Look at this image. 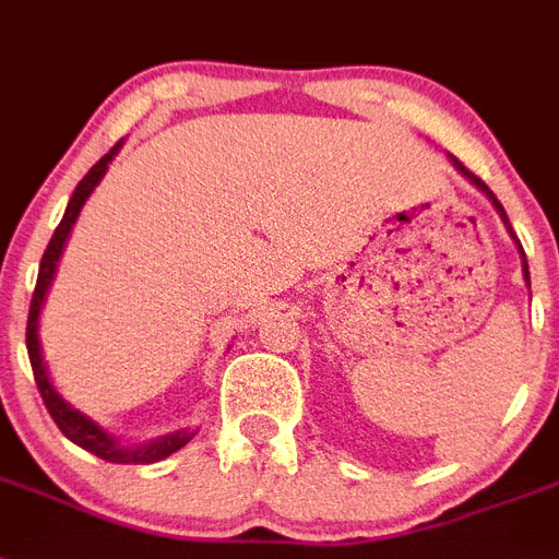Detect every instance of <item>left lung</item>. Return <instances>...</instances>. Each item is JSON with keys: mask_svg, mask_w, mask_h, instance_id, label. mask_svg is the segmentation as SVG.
<instances>
[{"mask_svg": "<svg viewBox=\"0 0 559 559\" xmlns=\"http://www.w3.org/2000/svg\"><path fill=\"white\" fill-rule=\"evenodd\" d=\"M449 162H452V167H454V170L461 173V176H463V178H468V181H472V185H475V187H477V190H480V192H483V195H486V199H489V201H491V207H495V210H497V215H500V222H503V227H506V229H509V236H511V241L518 243L520 261H523V281H526V287H532V278H528V264H526V252H523V243H520V241H518V236H514V229H511V224H509V215H506L503 204H500V201H497V195H495V192H491V190H489V187L483 185V181H480V178H477V176H475V173H468V170H466V167H463V164H461V162H457V158H454V156H449Z\"/></svg>", "mask_w": 559, "mask_h": 559, "instance_id": "left-lung-1", "label": "left lung"}]
</instances>
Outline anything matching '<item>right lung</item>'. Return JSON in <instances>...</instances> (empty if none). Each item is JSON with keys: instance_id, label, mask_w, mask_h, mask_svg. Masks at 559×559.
Wrapping results in <instances>:
<instances>
[{"instance_id": "obj_1", "label": "right lung", "mask_w": 559, "mask_h": 559, "mask_svg": "<svg viewBox=\"0 0 559 559\" xmlns=\"http://www.w3.org/2000/svg\"><path fill=\"white\" fill-rule=\"evenodd\" d=\"M121 142L107 153V156L98 158L93 164L87 176L82 178L73 190L68 201V210H64L62 222L56 227L53 238H50L48 250L41 255L39 264V278H36V289H33V301H31V316H27V355H31V367H33V378H36V386L41 392V401L48 406L50 417L56 420V426L62 429V435L68 440H73L76 447H82L84 452L96 454L102 461L107 463H158L164 457H170L173 452H178L181 447H187L192 440L195 431L192 429H178V431H167V435H158L153 440H142V443H121L116 435L105 429V426H98L93 417H87L84 412L73 409L68 401H64L59 392H56L53 381H50L48 364H45V355H41V341H39V316L41 307H45V298H48V289L56 278V266H59V258L64 252V243L70 238V229L76 224L79 213H82L84 201L91 199V192L96 190V185L105 178L107 164L112 162V156L119 153Z\"/></svg>"}]
</instances>
